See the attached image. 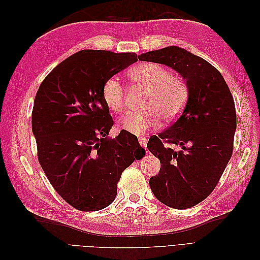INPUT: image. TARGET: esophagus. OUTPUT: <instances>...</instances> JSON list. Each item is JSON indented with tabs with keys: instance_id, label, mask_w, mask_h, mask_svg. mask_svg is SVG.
Wrapping results in <instances>:
<instances>
[{
	"instance_id": "1",
	"label": "esophagus",
	"mask_w": 260,
	"mask_h": 260,
	"mask_svg": "<svg viewBox=\"0 0 260 260\" xmlns=\"http://www.w3.org/2000/svg\"><path fill=\"white\" fill-rule=\"evenodd\" d=\"M139 143H140V145L142 146V147H146L147 138H145V137H140V138H139Z\"/></svg>"
}]
</instances>
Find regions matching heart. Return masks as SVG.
Listing matches in <instances>:
<instances>
[{"instance_id": "obj_1", "label": "heart", "mask_w": 260, "mask_h": 260, "mask_svg": "<svg viewBox=\"0 0 260 260\" xmlns=\"http://www.w3.org/2000/svg\"><path fill=\"white\" fill-rule=\"evenodd\" d=\"M131 79L147 90L140 112L125 114L119 127L135 136H142L155 129L160 119L170 123L183 113L190 98V88L183 77L171 74L169 69L156 62L139 64L130 72ZM102 98L109 111L123 112L125 91L116 77L108 78L102 89Z\"/></svg>"}]
</instances>
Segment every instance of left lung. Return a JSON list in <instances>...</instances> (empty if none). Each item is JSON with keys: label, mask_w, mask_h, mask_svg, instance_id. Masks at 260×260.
I'll return each instance as SVG.
<instances>
[{"label": "left lung", "mask_w": 260, "mask_h": 260, "mask_svg": "<svg viewBox=\"0 0 260 260\" xmlns=\"http://www.w3.org/2000/svg\"><path fill=\"white\" fill-rule=\"evenodd\" d=\"M139 59L177 70L190 88L183 113L149 139L147 148L160 160L159 174L149 179L156 199L172 208H191L214 191L231 159L237 129L233 96L214 66L178 46L141 54ZM170 145L183 149L176 152Z\"/></svg>", "instance_id": "left-lung-1"}]
</instances>
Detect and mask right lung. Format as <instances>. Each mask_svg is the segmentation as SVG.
<instances>
[{"instance_id": "add662e5", "label": "right lung", "mask_w": 260, "mask_h": 260, "mask_svg": "<svg viewBox=\"0 0 260 260\" xmlns=\"http://www.w3.org/2000/svg\"><path fill=\"white\" fill-rule=\"evenodd\" d=\"M137 60L135 53L83 50L55 67L36 94L38 160L54 190L78 210L111 205L122 171L145 155L129 132L107 139L114 120L102 98L108 78Z\"/></svg>"}]
</instances>
